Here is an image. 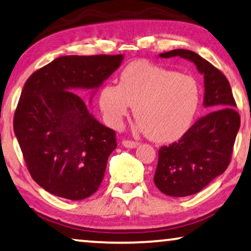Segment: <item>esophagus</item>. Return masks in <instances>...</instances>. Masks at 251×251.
I'll use <instances>...</instances> for the list:
<instances>
[{"label": "esophagus", "mask_w": 251, "mask_h": 251, "mask_svg": "<svg viewBox=\"0 0 251 251\" xmlns=\"http://www.w3.org/2000/svg\"><path fill=\"white\" fill-rule=\"evenodd\" d=\"M122 144H123V147L128 148V149H134V148L139 147V143L133 142V141H128V140H124L122 142Z\"/></svg>", "instance_id": "esophagus-1"}]
</instances>
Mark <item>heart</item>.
I'll return each mask as SVG.
<instances>
[{
	"instance_id": "b5f03b06",
	"label": "heart",
	"mask_w": 251,
	"mask_h": 251,
	"mask_svg": "<svg viewBox=\"0 0 251 251\" xmlns=\"http://www.w3.org/2000/svg\"><path fill=\"white\" fill-rule=\"evenodd\" d=\"M199 102V84L192 76L146 60L127 65L119 84H105L99 97L109 126L121 128L134 105L137 129L159 143L174 142L188 132Z\"/></svg>"
}]
</instances>
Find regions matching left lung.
I'll return each mask as SVG.
<instances>
[{"label":"left lung","mask_w":251,"mask_h":251,"mask_svg":"<svg viewBox=\"0 0 251 251\" xmlns=\"http://www.w3.org/2000/svg\"><path fill=\"white\" fill-rule=\"evenodd\" d=\"M159 56L189 60L203 75V107L211 111L198 119L178 142L160 148L153 177L154 184L164 195L191 196L227 168L240 128V116L234 109L236 104L226 77L207 60L183 49Z\"/></svg>","instance_id":"obj_1"}]
</instances>
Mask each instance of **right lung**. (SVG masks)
<instances>
[{"label":"right lung","instance_id":"1","mask_svg":"<svg viewBox=\"0 0 251 251\" xmlns=\"http://www.w3.org/2000/svg\"><path fill=\"white\" fill-rule=\"evenodd\" d=\"M123 60V54L60 56L25 83L13 129L31 177L45 191L82 200L100 186L116 134L78 94L89 91L91 103Z\"/></svg>","mask_w":251,"mask_h":251}]
</instances>
